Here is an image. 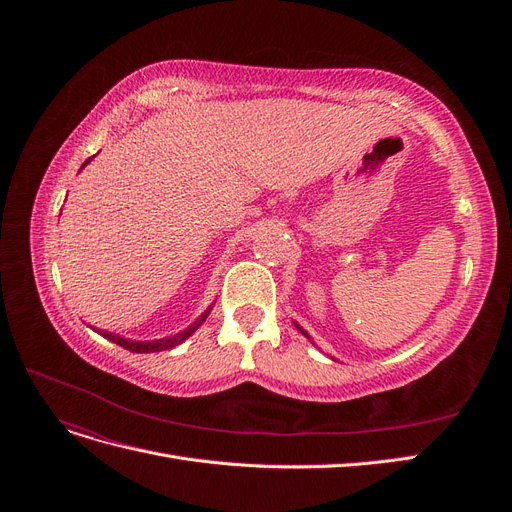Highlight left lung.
Instances as JSON below:
<instances>
[{
	"label": "left lung",
	"mask_w": 512,
	"mask_h": 512,
	"mask_svg": "<svg viewBox=\"0 0 512 512\" xmlns=\"http://www.w3.org/2000/svg\"><path fill=\"white\" fill-rule=\"evenodd\" d=\"M294 327H297V329H299V331H301V333H303V335H305V337L309 339V342H312V344H314V339H312V337H309V335H307V331H303V329L299 327V324H297V322H294Z\"/></svg>",
	"instance_id": "8db88e82"
}]
</instances>
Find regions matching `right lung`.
Wrapping results in <instances>:
<instances>
[{"label":"right lung","instance_id":"1","mask_svg":"<svg viewBox=\"0 0 512 512\" xmlns=\"http://www.w3.org/2000/svg\"><path fill=\"white\" fill-rule=\"evenodd\" d=\"M91 160L94 158H89V160H85V164L81 166V168H85ZM213 309V305H209L203 314H200L188 329H183V331H179V333H175V335H170V337H162V339H149V342H136V339H130V337H121V335H117V333H108V331H102V329H96V327H89V329H94L96 333H100L102 337H106L108 342H113V344H117V346H121V348H126V350H130V352H138V354H147V352H162V350H170V348H175V346H179V344H183L185 339H188L200 324H203L205 320H207V316H209V312Z\"/></svg>","mask_w":512,"mask_h":512}]
</instances>
